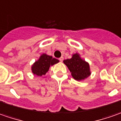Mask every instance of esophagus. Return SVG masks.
Returning <instances> with one entry per match:
<instances>
[{
    "label": "esophagus",
    "instance_id": "obj_1",
    "mask_svg": "<svg viewBox=\"0 0 121 121\" xmlns=\"http://www.w3.org/2000/svg\"><path fill=\"white\" fill-rule=\"evenodd\" d=\"M59 60L60 61H63V60H64V57H61L59 59Z\"/></svg>",
    "mask_w": 121,
    "mask_h": 121
}]
</instances>
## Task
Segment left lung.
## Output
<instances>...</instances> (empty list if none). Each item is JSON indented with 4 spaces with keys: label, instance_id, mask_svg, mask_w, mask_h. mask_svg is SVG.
Wrapping results in <instances>:
<instances>
[{
    "label": "left lung",
    "instance_id": "left-lung-1",
    "mask_svg": "<svg viewBox=\"0 0 121 121\" xmlns=\"http://www.w3.org/2000/svg\"><path fill=\"white\" fill-rule=\"evenodd\" d=\"M64 64L70 71L72 76L77 81L84 80L91 74L89 64L82 60L78 53L73 54L72 58L64 60Z\"/></svg>",
    "mask_w": 121,
    "mask_h": 121
}]
</instances>
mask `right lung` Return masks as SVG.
Segmentation results:
<instances>
[{
  "instance_id": "right-lung-1",
  "label": "right lung",
  "mask_w": 121,
  "mask_h": 121,
  "mask_svg": "<svg viewBox=\"0 0 121 121\" xmlns=\"http://www.w3.org/2000/svg\"><path fill=\"white\" fill-rule=\"evenodd\" d=\"M58 62V60L53 58L51 56H48L46 53H43L41 55L39 60L32 65V72L38 76H41L48 72L50 66Z\"/></svg>"
}]
</instances>
